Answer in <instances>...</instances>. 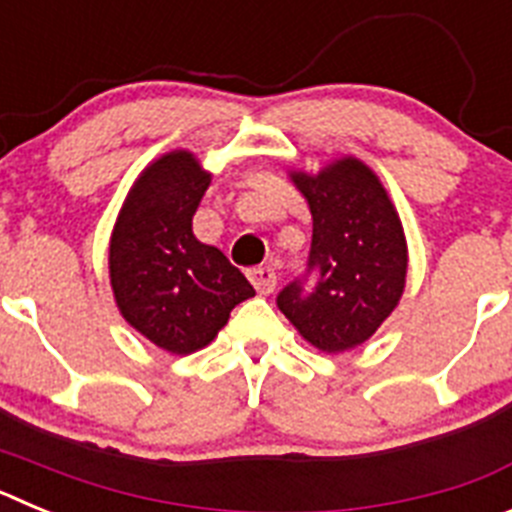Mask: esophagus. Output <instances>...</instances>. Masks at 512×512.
<instances>
[{"mask_svg":"<svg viewBox=\"0 0 512 512\" xmlns=\"http://www.w3.org/2000/svg\"><path fill=\"white\" fill-rule=\"evenodd\" d=\"M248 277H251L253 287L259 289L261 295H269L277 287V271L271 269V266H256V269H251Z\"/></svg>","mask_w":512,"mask_h":512,"instance_id":"obj_1","label":"esophagus"}]
</instances>
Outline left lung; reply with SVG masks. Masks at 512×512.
Returning a JSON list of instances; mask_svg holds the SVG:
<instances>
[{"label": "left lung", "mask_w": 512, "mask_h": 512, "mask_svg": "<svg viewBox=\"0 0 512 512\" xmlns=\"http://www.w3.org/2000/svg\"><path fill=\"white\" fill-rule=\"evenodd\" d=\"M312 212L305 274L277 307L320 351L361 346L397 307L408 274L400 217L377 176L343 158L318 176L292 174Z\"/></svg>", "instance_id": "8db88e82"}]
</instances>
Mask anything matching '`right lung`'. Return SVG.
Returning <instances> with one entry per match:
<instances>
[{"mask_svg": "<svg viewBox=\"0 0 512 512\" xmlns=\"http://www.w3.org/2000/svg\"><path fill=\"white\" fill-rule=\"evenodd\" d=\"M210 174L174 151L143 171L110 243V279L122 318L171 354H192L256 295L238 266L194 238L192 217Z\"/></svg>", "mask_w": 512, "mask_h": 512, "instance_id": "right-lung-1", "label": "right lung"}]
</instances>
